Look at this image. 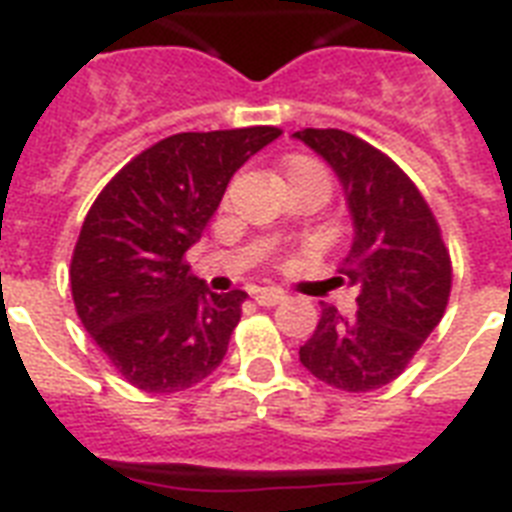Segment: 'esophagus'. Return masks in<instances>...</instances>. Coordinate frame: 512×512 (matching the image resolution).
I'll return each mask as SVG.
<instances>
[{
    "label": "esophagus",
    "mask_w": 512,
    "mask_h": 512,
    "mask_svg": "<svg viewBox=\"0 0 512 512\" xmlns=\"http://www.w3.org/2000/svg\"><path fill=\"white\" fill-rule=\"evenodd\" d=\"M281 300H284V295H281V292H276V289H260V292H255V303L263 305V308L279 305Z\"/></svg>",
    "instance_id": "obj_1"
}]
</instances>
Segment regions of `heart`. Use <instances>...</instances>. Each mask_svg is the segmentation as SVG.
I'll return each instance as SVG.
<instances>
[{"instance_id":"b5f03b06","label":"heart","mask_w":512,"mask_h":512,"mask_svg":"<svg viewBox=\"0 0 512 512\" xmlns=\"http://www.w3.org/2000/svg\"><path fill=\"white\" fill-rule=\"evenodd\" d=\"M284 175H287V180H295V177H316V180H321V183L329 188L327 167L321 162H316V159H311V156H297V159H292V162L284 167Z\"/></svg>"}]
</instances>
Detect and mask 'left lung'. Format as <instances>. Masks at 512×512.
Returning a JSON list of instances; mask_svg holds the SVG:
<instances>
[{"label":"left lung","instance_id":"1","mask_svg":"<svg viewBox=\"0 0 512 512\" xmlns=\"http://www.w3.org/2000/svg\"><path fill=\"white\" fill-rule=\"evenodd\" d=\"M295 138L332 164L348 193L353 247L337 281L356 287L358 311L321 305L300 361L345 393H369L404 372L444 319L452 257L433 209L388 154L342 130H300Z\"/></svg>","mask_w":512,"mask_h":512}]
</instances>
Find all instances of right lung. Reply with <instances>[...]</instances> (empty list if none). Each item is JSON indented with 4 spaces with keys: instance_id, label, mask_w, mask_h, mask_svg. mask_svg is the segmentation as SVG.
I'll return each instance as SVG.
<instances>
[{
    "instance_id": "obj_1",
    "label": "right lung",
    "mask_w": 512,
    "mask_h": 512,
    "mask_svg": "<svg viewBox=\"0 0 512 512\" xmlns=\"http://www.w3.org/2000/svg\"><path fill=\"white\" fill-rule=\"evenodd\" d=\"M279 127L177 132L124 164L92 201L71 255L76 316L124 380L177 393L215 372L247 292H209L185 252L228 180Z\"/></svg>"
}]
</instances>
